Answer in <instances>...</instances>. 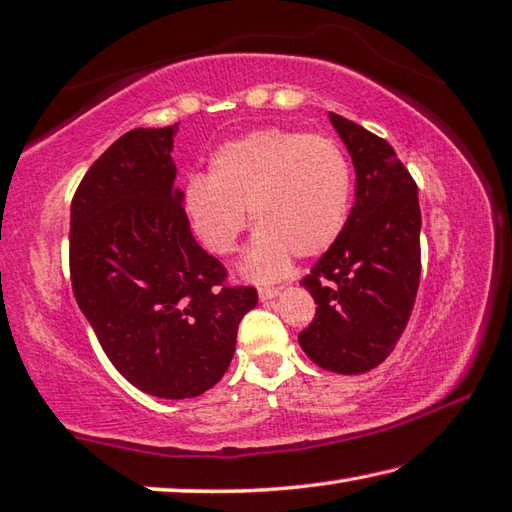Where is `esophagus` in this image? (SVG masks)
Wrapping results in <instances>:
<instances>
[{
  "mask_svg": "<svg viewBox=\"0 0 512 512\" xmlns=\"http://www.w3.org/2000/svg\"><path fill=\"white\" fill-rule=\"evenodd\" d=\"M279 295V288H275V286H262L259 288V299H262V302H268V299H275Z\"/></svg>",
  "mask_w": 512,
  "mask_h": 512,
  "instance_id": "obj_1",
  "label": "esophagus"
}]
</instances>
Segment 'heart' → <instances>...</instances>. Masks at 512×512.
Listing matches in <instances>:
<instances>
[{"mask_svg":"<svg viewBox=\"0 0 512 512\" xmlns=\"http://www.w3.org/2000/svg\"><path fill=\"white\" fill-rule=\"evenodd\" d=\"M353 193L348 159L333 139L262 128L210 157L208 177L184 188V208L210 253L230 255L248 226H259L244 259L253 279H275L293 255L317 257L346 226Z\"/></svg>","mask_w":512,"mask_h":512,"instance_id":"1","label":"heart"}]
</instances>
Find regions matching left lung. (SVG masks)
Here are the masks:
<instances>
[{
  "mask_svg": "<svg viewBox=\"0 0 512 512\" xmlns=\"http://www.w3.org/2000/svg\"><path fill=\"white\" fill-rule=\"evenodd\" d=\"M353 157L355 204L337 242L302 279L317 310L299 346L330 373H368L393 353L413 313L422 248L417 184L386 139L330 113Z\"/></svg>",
  "mask_w": 512,
  "mask_h": 512,
  "instance_id": "8db88e82",
  "label": "left lung"
}]
</instances>
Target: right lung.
Returning <instances> with one entry per match:
<instances>
[{
  "instance_id": "1",
  "label": "right lung",
  "mask_w": 512,
  "mask_h": 512,
  "mask_svg": "<svg viewBox=\"0 0 512 512\" xmlns=\"http://www.w3.org/2000/svg\"><path fill=\"white\" fill-rule=\"evenodd\" d=\"M179 126L122 135L70 204V282L113 366L164 399L197 397L224 377L237 328L257 304L190 233L177 168Z\"/></svg>"
}]
</instances>
